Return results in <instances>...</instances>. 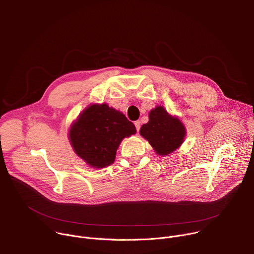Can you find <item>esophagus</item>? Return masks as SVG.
<instances>
[{
	"mask_svg": "<svg viewBox=\"0 0 254 254\" xmlns=\"http://www.w3.org/2000/svg\"><path fill=\"white\" fill-rule=\"evenodd\" d=\"M134 126H135L136 130L138 131V130H139V127H140V122H139V121H135V122H134Z\"/></svg>",
	"mask_w": 254,
	"mask_h": 254,
	"instance_id": "obj_1",
	"label": "esophagus"
}]
</instances>
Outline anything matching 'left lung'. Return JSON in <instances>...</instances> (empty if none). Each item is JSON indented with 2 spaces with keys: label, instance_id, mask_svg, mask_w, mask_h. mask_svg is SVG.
Segmentation results:
<instances>
[{
  "label": "left lung",
  "instance_id": "left-lung-1",
  "mask_svg": "<svg viewBox=\"0 0 254 254\" xmlns=\"http://www.w3.org/2000/svg\"><path fill=\"white\" fill-rule=\"evenodd\" d=\"M139 133L159 156H168L184 142L186 127L178 117L171 116L162 105L150 112L149 122L141 126Z\"/></svg>",
  "mask_w": 254,
  "mask_h": 254
}]
</instances>
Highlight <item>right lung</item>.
<instances>
[{
  "mask_svg": "<svg viewBox=\"0 0 254 254\" xmlns=\"http://www.w3.org/2000/svg\"><path fill=\"white\" fill-rule=\"evenodd\" d=\"M136 132L134 125L106 103L90 104L69 128L75 154L88 166L101 169L114 164L122 140Z\"/></svg>",
  "mask_w": 254,
  "mask_h": 254,
  "instance_id": "obj_1",
  "label": "right lung"
}]
</instances>
